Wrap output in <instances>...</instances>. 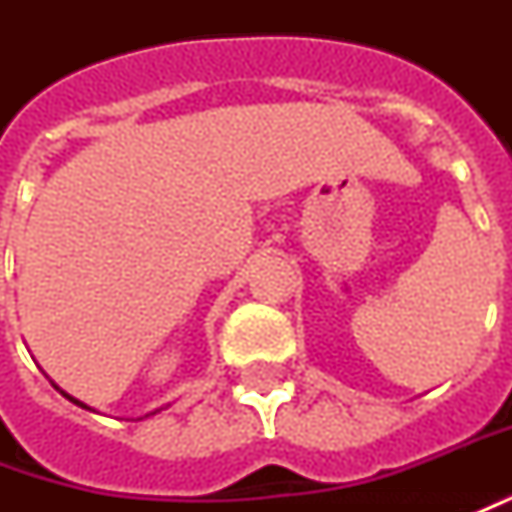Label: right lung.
<instances>
[{
	"mask_svg": "<svg viewBox=\"0 0 512 512\" xmlns=\"http://www.w3.org/2000/svg\"><path fill=\"white\" fill-rule=\"evenodd\" d=\"M60 393H63V391H60ZM63 396H66V399H71V402H74V405H80V407H85V410H91V407H88V405H82L80 399H74V396H69V393H63Z\"/></svg>",
	"mask_w": 512,
	"mask_h": 512,
	"instance_id": "add662e5",
	"label": "right lung"
}]
</instances>
